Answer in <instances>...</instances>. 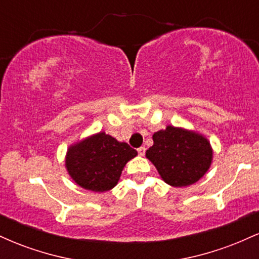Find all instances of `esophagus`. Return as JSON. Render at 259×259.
<instances>
[{
    "mask_svg": "<svg viewBox=\"0 0 259 259\" xmlns=\"http://www.w3.org/2000/svg\"><path fill=\"white\" fill-rule=\"evenodd\" d=\"M138 152H139L140 156H144L145 152H146V148H145L144 146L140 147V148H138Z\"/></svg>",
    "mask_w": 259,
    "mask_h": 259,
    "instance_id": "1",
    "label": "esophagus"
}]
</instances>
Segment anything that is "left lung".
<instances>
[{
	"label": "left lung",
	"mask_w": 259,
	"mask_h": 259,
	"mask_svg": "<svg viewBox=\"0 0 259 259\" xmlns=\"http://www.w3.org/2000/svg\"><path fill=\"white\" fill-rule=\"evenodd\" d=\"M152 139L153 146L146 151V157L169 185H192L209 169L213 150L201 134L168 125L154 133Z\"/></svg>",
	"instance_id": "obj_1"
}]
</instances>
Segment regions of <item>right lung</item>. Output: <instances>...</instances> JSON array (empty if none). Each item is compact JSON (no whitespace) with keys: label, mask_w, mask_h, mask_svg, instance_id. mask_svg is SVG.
I'll use <instances>...</instances> for the list:
<instances>
[{"label":"right lung","mask_w":259,"mask_h":259,"mask_svg":"<svg viewBox=\"0 0 259 259\" xmlns=\"http://www.w3.org/2000/svg\"><path fill=\"white\" fill-rule=\"evenodd\" d=\"M136 154V150L126 142H119L102 132L68 148L65 167L82 189L105 192L117 185L125 164Z\"/></svg>","instance_id":"right-lung-1"}]
</instances>
